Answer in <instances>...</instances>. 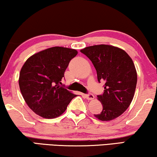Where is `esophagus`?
Wrapping results in <instances>:
<instances>
[{
    "label": "esophagus",
    "mask_w": 157,
    "mask_h": 157,
    "mask_svg": "<svg viewBox=\"0 0 157 157\" xmlns=\"http://www.w3.org/2000/svg\"><path fill=\"white\" fill-rule=\"evenodd\" d=\"M85 97H86V98H87V100H92L94 98V96L91 93H88L87 94H85Z\"/></svg>",
    "instance_id": "34e87169"
}]
</instances>
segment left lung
<instances>
[{
    "mask_svg": "<svg viewBox=\"0 0 157 157\" xmlns=\"http://www.w3.org/2000/svg\"><path fill=\"white\" fill-rule=\"evenodd\" d=\"M80 52L93 64L99 82H105L104 92L98 95L102 110L94 115L101 121L118 117L129 107L136 90L137 75L132 58L124 50L108 45L90 46Z\"/></svg>",
    "mask_w": 157,
    "mask_h": 157,
    "instance_id": "left-lung-1",
    "label": "left lung"
}]
</instances>
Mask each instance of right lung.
I'll list each match as a JSON object with an SVG mask.
<instances>
[{"mask_svg": "<svg viewBox=\"0 0 157 157\" xmlns=\"http://www.w3.org/2000/svg\"><path fill=\"white\" fill-rule=\"evenodd\" d=\"M76 50L53 47L29 57L21 68L19 86L25 102L37 115L56 118L77 96L64 87L62 80Z\"/></svg>", "mask_w": 157, "mask_h": 157, "instance_id": "right-lung-1", "label": "right lung"}]
</instances>
